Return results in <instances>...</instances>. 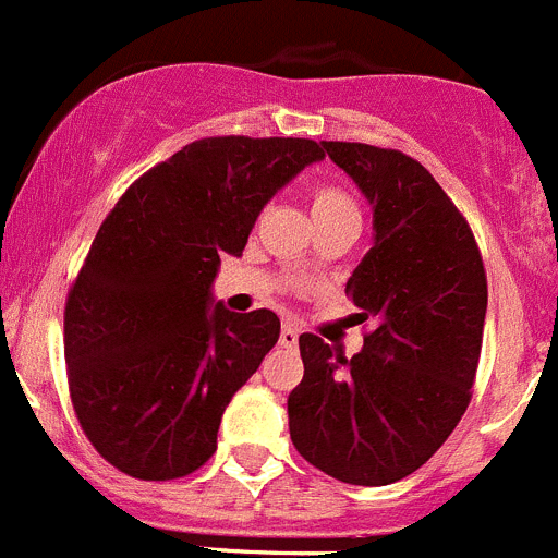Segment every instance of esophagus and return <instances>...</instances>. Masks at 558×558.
<instances>
[{
  "label": "esophagus",
  "instance_id": "1",
  "mask_svg": "<svg viewBox=\"0 0 558 558\" xmlns=\"http://www.w3.org/2000/svg\"><path fill=\"white\" fill-rule=\"evenodd\" d=\"M279 345H282V349H293V345H299V329H293V326H282V331H279Z\"/></svg>",
  "mask_w": 558,
  "mask_h": 558
}]
</instances>
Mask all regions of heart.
<instances>
[{
    "mask_svg": "<svg viewBox=\"0 0 558 558\" xmlns=\"http://www.w3.org/2000/svg\"><path fill=\"white\" fill-rule=\"evenodd\" d=\"M310 209H313V221H320V218L340 216V213H356V204L340 187L318 185L310 196Z\"/></svg>",
    "mask_w": 558,
    "mask_h": 558,
    "instance_id": "b5f03b06",
    "label": "heart"
}]
</instances>
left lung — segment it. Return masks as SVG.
<instances>
[{"label": "left lung", "mask_w": 558, "mask_h": 558, "mask_svg": "<svg viewBox=\"0 0 558 558\" xmlns=\"http://www.w3.org/2000/svg\"><path fill=\"white\" fill-rule=\"evenodd\" d=\"M324 149L373 209V243L345 284L373 329L351 360L299 337L304 379L288 398L290 439L326 476L385 487L426 464L462 421L487 276L468 221L421 162L367 143Z\"/></svg>", "instance_id": "8db88e82"}]
</instances>
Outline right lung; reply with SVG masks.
Listing matches in <instances>:
<instances>
[{
  "label": "right lung",
  "instance_id": "obj_1",
  "mask_svg": "<svg viewBox=\"0 0 558 558\" xmlns=\"http://www.w3.org/2000/svg\"><path fill=\"white\" fill-rule=\"evenodd\" d=\"M324 143L204 137L143 173L101 223L65 301L74 412L96 451L143 482L182 478L218 448L234 392L279 340L270 310L213 299L265 204Z\"/></svg>",
  "mask_w": 558,
  "mask_h": 558
}]
</instances>
